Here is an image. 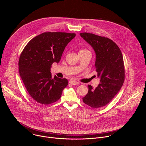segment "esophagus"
Wrapping results in <instances>:
<instances>
[{"mask_svg": "<svg viewBox=\"0 0 146 146\" xmlns=\"http://www.w3.org/2000/svg\"><path fill=\"white\" fill-rule=\"evenodd\" d=\"M69 83L70 84L72 85H73V86H75V85H77L79 84V82H78L77 81H75V80H70L69 81Z\"/></svg>", "mask_w": 146, "mask_h": 146, "instance_id": "obj_1", "label": "esophagus"}]
</instances>
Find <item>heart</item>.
Returning <instances> with one entry per match:
<instances>
[{
	"instance_id": "b5f03b06",
	"label": "heart",
	"mask_w": 146,
	"mask_h": 146,
	"mask_svg": "<svg viewBox=\"0 0 146 146\" xmlns=\"http://www.w3.org/2000/svg\"><path fill=\"white\" fill-rule=\"evenodd\" d=\"M80 51H88L86 49H83V50H81Z\"/></svg>"
}]
</instances>
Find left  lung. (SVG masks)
Wrapping results in <instances>:
<instances>
[{
    "instance_id": "obj_1",
    "label": "left lung",
    "mask_w": 146,
    "mask_h": 146,
    "mask_svg": "<svg viewBox=\"0 0 146 146\" xmlns=\"http://www.w3.org/2000/svg\"><path fill=\"white\" fill-rule=\"evenodd\" d=\"M80 35L95 52V68L100 79L95 88L88 85V92L82 100L92 108H100L107 105L123 85L125 69L122 54L118 46L108 37L86 32Z\"/></svg>"
}]
</instances>
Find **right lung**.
Returning <instances> with one entry per match:
<instances>
[{"mask_svg": "<svg viewBox=\"0 0 146 146\" xmlns=\"http://www.w3.org/2000/svg\"><path fill=\"white\" fill-rule=\"evenodd\" d=\"M75 33L44 32L29 41L19 56V75L31 96L42 105L58 100L68 86L66 78H52L50 69L60 61Z\"/></svg>", "mask_w": 146, "mask_h": 146, "instance_id": "obj_1", "label": "right lung"}]
</instances>
